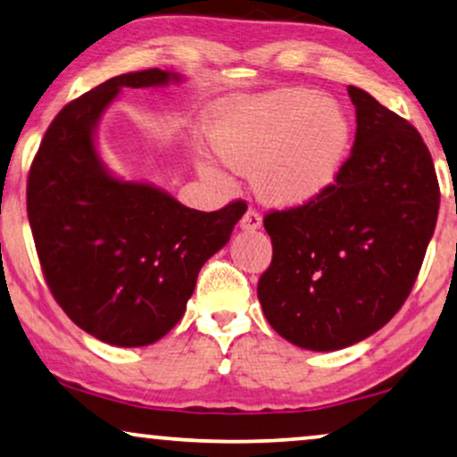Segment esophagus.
Here are the masks:
<instances>
[{
    "mask_svg": "<svg viewBox=\"0 0 457 457\" xmlns=\"http://www.w3.org/2000/svg\"><path fill=\"white\" fill-rule=\"evenodd\" d=\"M260 227H262L260 212L255 210V208H249L245 214H243V218H241V228L243 230H255V228H260Z\"/></svg>",
    "mask_w": 457,
    "mask_h": 457,
    "instance_id": "obj_1",
    "label": "esophagus"
}]
</instances>
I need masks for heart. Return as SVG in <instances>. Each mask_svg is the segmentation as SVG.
<instances>
[{
	"instance_id": "b5f03b06",
	"label": "heart",
	"mask_w": 457,
	"mask_h": 457,
	"mask_svg": "<svg viewBox=\"0 0 457 457\" xmlns=\"http://www.w3.org/2000/svg\"><path fill=\"white\" fill-rule=\"evenodd\" d=\"M212 152L252 183L266 204L289 208L322 195L345 164L352 122L335 99L305 87H283L222 105L208 124ZM202 172L222 179L204 162Z\"/></svg>"
}]
</instances>
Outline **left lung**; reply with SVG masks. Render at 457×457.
I'll use <instances>...</instances> for the list:
<instances>
[{
  "label": "left lung",
  "instance_id": "1",
  "mask_svg": "<svg viewBox=\"0 0 457 457\" xmlns=\"http://www.w3.org/2000/svg\"><path fill=\"white\" fill-rule=\"evenodd\" d=\"M353 149L308 204L270 210L272 262L258 280L266 320L314 352L353 345L397 314L439 214V180L422 137L358 87Z\"/></svg>",
  "mask_w": 457,
  "mask_h": 457
}]
</instances>
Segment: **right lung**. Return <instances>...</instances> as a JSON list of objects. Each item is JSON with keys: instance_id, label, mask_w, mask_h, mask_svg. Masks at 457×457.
Listing matches in <instances>:
<instances>
[{"instance_id": "add662e5", "label": "right lung", "mask_w": 457, "mask_h": 457, "mask_svg": "<svg viewBox=\"0 0 457 457\" xmlns=\"http://www.w3.org/2000/svg\"><path fill=\"white\" fill-rule=\"evenodd\" d=\"M177 80L160 68L114 77L60 110L37 149L27 212L46 283L66 316L118 347L158 341L185 314L202 266L227 245L245 202L185 208L168 193L110 177L93 129L120 89Z\"/></svg>"}]
</instances>
